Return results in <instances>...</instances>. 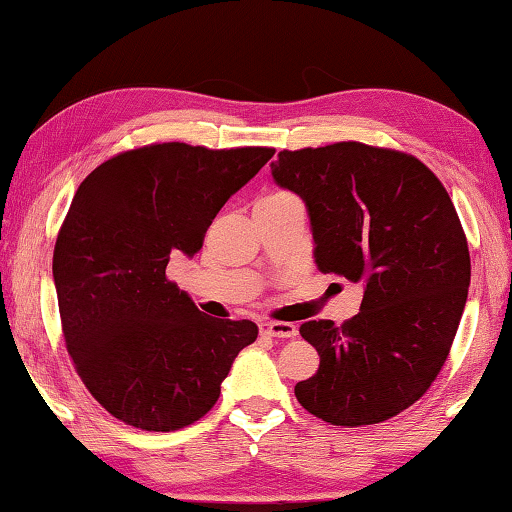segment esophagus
<instances>
[{
	"label": "esophagus",
	"instance_id": "esophagus-1",
	"mask_svg": "<svg viewBox=\"0 0 512 512\" xmlns=\"http://www.w3.org/2000/svg\"><path fill=\"white\" fill-rule=\"evenodd\" d=\"M264 334L268 336H275V339H293V336H298V327L293 323H282V320H271V323H262Z\"/></svg>",
	"mask_w": 512,
	"mask_h": 512
}]
</instances>
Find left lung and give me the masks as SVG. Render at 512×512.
<instances>
[{
  "instance_id": "obj_1",
  "label": "left lung",
  "mask_w": 512,
  "mask_h": 512,
  "mask_svg": "<svg viewBox=\"0 0 512 512\" xmlns=\"http://www.w3.org/2000/svg\"><path fill=\"white\" fill-rule=\"evenodd\" d=\"M271 173L305 201L320 271L363 284L341 327L300 325L320 366L298 402L336 427L393 418L429 391L465 309L470 250L452 198L418 158L361 142L280 151Z\"/></svg>"
}]
</instances>
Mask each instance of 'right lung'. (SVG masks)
Wrapping results in <instances>:
<instances>
[{"instance_id":"right-lung-1","label":"right lung","mask_w":512,"mask_h":512,"mask_svg":"<svg viewBox=\"0 0 512 512\" xmlns=\"http://www.w3.org/2000/svg\"><path fill=\"white\" fill-rule=\"evenodd\" d=\"M275 149L149 144L99 164L60 225L54 284L67 352L117 420L178 431L221 395L253 320L210 318L167 277L194 257L212 219Z\"/></svg>"}]
</instances>
